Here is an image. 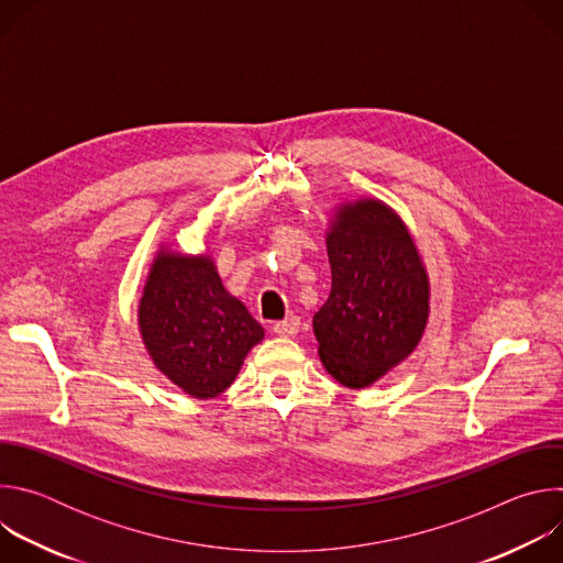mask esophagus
I'll return each instance as SVG.
<instances>
[{
	"label": "esophagus",
	"instance_id": "obj_1",
	"mask_svg": "<svg viewBox=\"0 0 563 563\" xmlns=\"http://www.w3.org/2000/svg\"><path fill=\"white\" fill-rule=\"evenodd\" d=\"M272 330H274V334H278V336H294V334H298V330H300V318H298V316H289V318H285V320H276Z\"/></svg>",
	"mask_w": 563,
	"mask_h": 563
}]
</instances>
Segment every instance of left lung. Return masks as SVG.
Here are the masks:
<instances>
[{
	"mask_svg": "<svg viewBox=\"0 0 563 563\" xmlns=\"http://www.w3.org/2000/svg\"><path fill=\"white\" fill-rule=\"evenodd\" d=\"M332 291L313 313L318 356L345 387H367L421 341L428 274L406 224L378 200L336 211L328 233Z\"/></svg>",
	"mask_w": 563,
	"mask_h": 563,
	"instance_id": "left-lung-1",
	"label": "left lung"
}]
</instances>
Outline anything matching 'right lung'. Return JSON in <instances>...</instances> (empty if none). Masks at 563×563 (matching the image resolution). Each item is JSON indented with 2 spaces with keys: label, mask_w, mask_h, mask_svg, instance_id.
I'll return each mask as SVG.
<instances>
[{
  "label": "right lung",
  "mask_w": 563,
  "mask_h": 563,
  "mask_svg": "<svg viewBox=\"0 0 563 563\" xmlns=\"http://www.w3.org/2000/svg\"><path fill=\"white\" fill-rule=\"evenodd\" d=\"M140 332L155 367L196 398L224 391L265 336L247 307L227 294L207 256L165 252L144 285Z\"/></svg>",
  "instance_id": "add662e5"
}]
</instances>
